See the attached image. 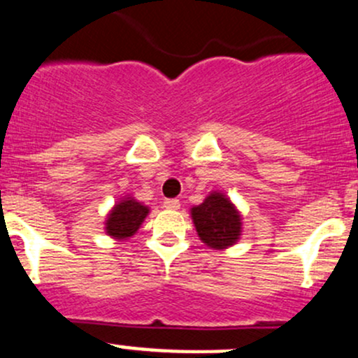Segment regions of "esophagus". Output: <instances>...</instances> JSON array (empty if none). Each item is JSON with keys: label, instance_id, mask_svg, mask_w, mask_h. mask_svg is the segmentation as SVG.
Segmentation results:
<instances>
[{"label": "esophagus", "instance_id": "34e87169", "mask_svg": "<svg viewBox=\"0 0 358 358\" xmlns=\"http://www.w3.org/2000/svg\"><path fill=\"white\" fill-rule=\"evenodd\" d=\"M163 206L166 207V209L176 210V209H180V200L178 199H164Z\"/></svg>", "mask_w": 358, "mask_h": 358}]
</instances>
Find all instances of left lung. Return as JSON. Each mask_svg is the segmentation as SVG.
I'll list each match as a JSON object with an SVG mask.
<instances>
[{"mask_svg": "<svg viewBox=\"0 0 358 358\" xmlns=\"http://www.w3.org/2000/svg\"><path fill=\"white\" fill-rule=\"evenodd\" d=\"M195 229L207 246L222 250L234 245L241 233V219L229 199L222 194H212L192 209Z\"/></svg>", "mask_w": 358, "mask_h": 358, "instance_id": "obj_1", "label": "left lung"}]
</instances>
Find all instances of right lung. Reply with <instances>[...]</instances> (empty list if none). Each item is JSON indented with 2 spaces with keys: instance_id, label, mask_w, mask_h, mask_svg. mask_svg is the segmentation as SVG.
Returning <instances> with one entry per match:
<instances>
[{
  "instance_id": "right-lung-1",
  "label": "right lung",
  "mask_w": 358,
  "mask_h": 358,
  "mask_svg": "<svg viewBox=\"0 0 358 358\" xmlns=\"http://www.w3.org/2000/svg\"><path fill=\"white\" fill-rule=\"evenodd\" d=\"M148 207L141 206L134 199L122 200L110 212L107 221V233L113 238H129L139 229L141 222L148 215Z\"/></svg>"
}]
</instances>
